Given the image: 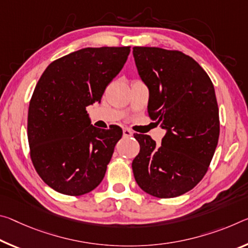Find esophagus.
Instances as JSON below:
<instances>
[{
    "mask_svg": "<svg viewBox=\"0 0 248 248\" xmlns=\"http://www.w3.org/2000/svg\"><path fill=\"white\" fill-rule=\"evenodd\" d=\"M123 132H124V138H130V137H132V131L129 128H124Z\"/></svg>",
    "mask_w": 248,
    "mask_h": 248,
    "instance_id": "esophagus-1",
    "label": "esophagus"
}]
</instances>
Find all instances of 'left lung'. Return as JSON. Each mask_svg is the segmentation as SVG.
Listing matches in <instances>:
<instances>
[{
  "instance_id": "obj_1",
  "label": "left lung",
  "mask_w": 248,
  "mask_h": 248,
  "mask_svg": "<svg viewBox=\"0 0 248 248\" xmlns=\"http://www.w3.org/2000/svg\"><path fill=\"white\" fill-rule=\"evenodd\" d=\"M141 79L149 87L148 112L167 133L161 144L133 135L140 152L132 161L136 182L159 199L182 195L205 175L219 136L214 86L193 58L180 50L133 47Z\"/></svg>"
}]
</instances>
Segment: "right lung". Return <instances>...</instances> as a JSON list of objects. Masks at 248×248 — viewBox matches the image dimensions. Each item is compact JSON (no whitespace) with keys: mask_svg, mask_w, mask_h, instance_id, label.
<instances>
[{"mask_svg":"<svg viewBox=\"0 0 248 248\" xmlns=\"http://www.w3.org/2000/svg\"><path fill=\"white\" fill-rule=\"evenodd\" d=\"M129 53L130 46L87 47L50 62L39 78L27 138L35 170L55 191L78 196L103 181L123 130L93 127L86 108L101 100Z\"/></svg>","mask_w":248,"mask_h":248,"instance_id":"1","label":"right lung"}]
</instances>
